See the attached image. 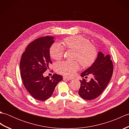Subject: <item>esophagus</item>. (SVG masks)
Returning <instances> with one entry per match:
<instances>
[{
  "instance_id": "1",
  "label": "esophagus",
  "mask_w": 129,
  "mask_h": 129,
  "mask_svg": "<svg viewBox=\"0 0 129 129\" xmlns=\"http://www.w3.org/2000/svg\"><path fill=\"white\" fill-rule=\"evenodd\" d=\"M73 78L69 77H67V76H63V80H72Z\"/></svg>"
}]
</instances>
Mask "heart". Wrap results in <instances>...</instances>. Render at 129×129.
<instances>
[{
	"label": "heart",
	"instance_id": "heart-1",
	"mask_svg": "<svg viewBox=\"0 0 129 129\" xmlns=\"http://www.w3.org/2000/svg\"><path fill=\"white\" fill-rule=\"evenodd\" d=\"M64 45L67 48L76 51L74 59L78 60L83 67L91 65L97 56L96 47L91 44L90 41L82 36H73L65 38ZM65 49L59 43H54L50 48V55L55 60L61 59L64 55ZM57 72L62 75L72 76L80 68V65L76 61H63L56 65Z\"/></svg>",
	"mask_w": 129,
	"mask_h": 129
}]
</instances>
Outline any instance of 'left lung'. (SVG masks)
I'll return each instance as SVG.
<instances>
[{
  "instance_id": "8db88e82",
  "label": "left lung",
  "mask_w": 129,
  "mask_h": 129,
  "mask_svg": "<svg viewBox=\"0 0 129 129\" xmlns=\"http://www.w3.org/2000/svg\"><path fill=\"white\" fill-rule=\"evenodd\" d=\"M110 55H104L99 52L96 59L91 67L81 74V77L87 78L91 74L93 77L89 82L83 79L78 94L85 100H93L101 95L108 85L113 73V64Z\"/></svg>"
}]
</instances>
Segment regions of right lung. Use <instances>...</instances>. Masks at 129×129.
I'll use <instances>...</instances> for the list:
<instances>
[{
  "label": "right lung",
  "instance_id": "add662e5",
  "mask_svg": "<svg viewBox=\"0 0 129 129\" xmlns=\"http://www.w3.org/2000/svg\"><path fill=\"white\" fill-rule=\"evenodd\" d=\"M53 37L39 38L27 46L20 62L21 78L24 86L35 99L44 101L51 96L57 84L62 80L61 75L54 74L51 79L43 73L52 64L50 48Z\"/></svg>",
  "mask_w": 129,
  "mask_h": 129
}]
</instances>
